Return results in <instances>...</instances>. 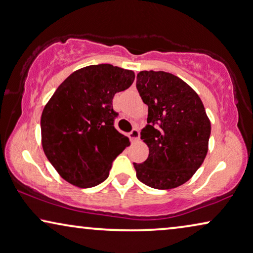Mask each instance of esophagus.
Here are the masks:
<instances>
[{
    "instance_id": "34e87169",
    "label": "esophagus",
    "mask_w": 253,
    "mask_h": 253,
    "mask_svg": "<svg viewBox=\"0 0 253 253\" xmlns=\"http://www.w3.org/2000/svg\"><path fill=\"white\" fill-rule=\"evenodd\" d=\"M129 137H130V139H131V141L138 140V139H139V130H138V129H133V130L130 132Z\"/></svg>"
}]
</instances>
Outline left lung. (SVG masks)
<instances>
[{"label":"left lung","instance_id":"left-lung-1","mask_svg":"<svg viewBox=\"0 0 253 253\" xmlns=\"http://www.w3.org/2000/svg\"><path fill=\"white\" fill-rule=\"evenodd\" d=\"M137 89L148 106L140 138L149 148L144 163H133L137 178L152 188L178 187L207 156L211 123L203 102L187 83L162 71L138 73Z\"/></svg>","mask_w":253,"mask_h":253}]
</instances>
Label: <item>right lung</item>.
Masks as SVG:
<instances>
[{"instance_id":"1","label":"right lung","mask_w":253,"mask_h":253,"mask_svg":"<svg viewBox=\"0 0 253 253\" xmlns=\"http://www.w3.org/2000/svg\"><path fill=\"white\" fill-rule=\"evenodd\" d=\"M134 73L109 64L72 73L57 87L41 116L44 154L59 175L80 188L107 179L113 161L130 146L114 127V94L126 90Z\"/></svg>"}]
</instances>
